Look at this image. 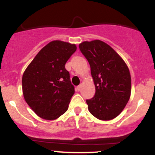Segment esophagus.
Masks as SVG:
<instances>
[{
	"label": "esophagus",
	"instance_id": "obj_1",
	"mask_svg": "<svg viewBox=\"0 0 155 155\" xmlns=\"http://www.w3.org/2000/svg\"><path fill=\"white\" fill-rule=\"evenodd\" d=\"M81 86H82V85H81V84H80L79 86H77V88H76V89H77V90H78V91H79L80 90H81Z\"/></svg>",
	"mask_w": 155,
	"mask_h": 155
}]
</instances>
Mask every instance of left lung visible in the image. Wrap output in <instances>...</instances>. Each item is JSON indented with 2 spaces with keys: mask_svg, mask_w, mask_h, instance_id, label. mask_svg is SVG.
<instances>
[{
  "mask_svg": "<svg viewBox=\"0 0 155 155\" xmlns=\"http://www.w3.org/2000/svg\"><path fill=\"white\" fill-rule=\"evenodd\" d=\"M90 65L95 94L86 100L88 109L102 120H110L124 110L131 95V75L127 65L109 45L95 40L79 45Z\"/></svg>",
  "mask_w": 155,
  "mask_h": 155,
  "instance_id": "1",
  "label": "left lung"
}]
</instances>
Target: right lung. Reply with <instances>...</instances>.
<instances>
[{"label": "right lung", "mask_w": 155, "mask_h": 155, "mask_svg": "<svg viewBox=\"0 0 155 155\" xmlns=\"http://www.w3.org/2000/svg\"><path fill=\"white\" fill-rule=\"evenodd\" d=\"M76 49L75 44L51 41L25 70L22 78L24 99L40 117L52 120L67 111L74 87L65 64Z\"/></svg>", "instance_id": "obj_1"}]
</instances>
